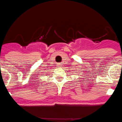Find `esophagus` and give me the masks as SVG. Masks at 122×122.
<instances>
[{
    "label": "esophagus",
    "instance_id": "esophagus-1",
    "mask_svg": "<svg viewBox=\"0 0 122 122\" xmlns=\"http://www.w3.org/2000/svg\"><path fill=\"white\" fill-rule=\"evenodd\" d=\"M57 65H58V66H61L62 65V63H59L57 64Z\"/></svg>",
    "mask_w": 122,
    "mask_h": 122
}]
</instances>
